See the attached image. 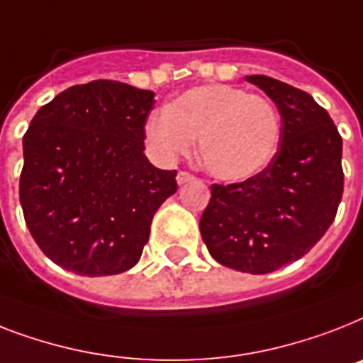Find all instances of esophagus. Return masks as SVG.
<instances>
[{
    "instance_id": "esophagus-1",
    "label": "esophagus",
    "mask_w": 363,
    "mask_h": 363,
    "mask_svg": "<svg viewBox=\"0 0 363 363\" xmlns=\"http://www.w3.org/2000/svg\"><path fill=\"white\" fill-rule=\"evenodd\" d=\"M190 181H194V175H191V173H188V172L177 173V182H179V184H186V182H190Z\"/></svg>"
}]
</instances>
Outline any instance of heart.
Masks as SVG:
<instances>
[{"mask_svg": "<svg viewBox=\"0 0 363 363\" xmlns=\"http://www.w3.org/2000/svg\"><path fill=\"white\" fill-rule=\"evenodd\" d=\"M145 135L164 158L188 155L199 140V158L212 177L242 182L272 162L281 140V117L264 96L208 84L184 91L167 110L149 115Z\"/></svg>", "mask_w": 363, "mask_h": 363, "instance_id": "b5f03b06", "label": "heart"}]
</instances>
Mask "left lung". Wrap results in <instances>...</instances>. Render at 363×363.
Segmentation results:
<instances>
[{"label":"left lung","mask_w":363,"mask_h":363,"mask_svg":"<svg viewBox=\"0 0 363 363\" xmlns=\"http://www.w3.org/2000/svg\"><path fill=\"white\" fill-rule=\"evenodd\" d=\"M246 79L278 106L279 149L248 181L212 184L199 231L220 264L268 274L298 261L334 222L343 196V143L311 95L268 76Z\"/></svg>","instance_id":"left-lung-1"}]
</instances>
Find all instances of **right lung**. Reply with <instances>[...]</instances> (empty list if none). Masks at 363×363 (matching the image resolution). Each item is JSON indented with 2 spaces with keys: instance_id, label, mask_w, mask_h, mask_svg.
<instances>
[{
  "instance_id": "1",
  "label": "right lung",
  "mask_w": 363,
  "mask_h": 363,
  "mask_svg": "<svg viewBox=\"0 0 363 363\" xmlns=\"http://www.w3.org/2000/svg\"><path fill=\"white\" fill-rule=\"evenodd\" d=\"M152 91L95 79L44 104L23 135L20 203L50 261L79 276L134 267L177 172L143 155Z\"/></svg>"
}]
</instances>
